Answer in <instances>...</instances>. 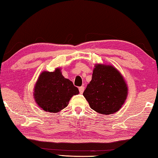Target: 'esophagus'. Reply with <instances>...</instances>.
<instances>
[{"label":"esophagus","mask_w":158,"mask_h":158,"mask_svg":"<svg viewBox=\"0 0 158 158\" xmlns=\"http://www.w3.org/2000/svg\"><path fill=\"white\" fill-rule=\"evenodd\" d=\"M84 89H85V87L84 86H81V87H79V93L80 94H83L84 93Z\"/></svg>","instance_id":"obj_1"}]
</instances>
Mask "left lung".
Wrapping results in <instances>:
<instances>
[{"label": "left lung", "instance_id": "8db88e82", "mask_svg": "<svg viewBox=\"0 0 158 158\" xmlns=\"http://www.w3.org/2000/svg\"><path fill=\"white\" fill-rule=\"evenodd\" d=\"M91 108L100 114L119 110L128 96V86L120 72L111 64H96L92 79L83 93Z\"/></svg>", "mask_w": 158, "mask_h": 158}]
</instances>
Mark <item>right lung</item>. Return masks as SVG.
Listing matches in <instances>:
<instances>
[{
  "instance_id": "right-lung-1",
  "label": "right lung",
  "mask_w": 158,
  "mask_h": 158,
  "mask_svg": "<svg viewBox=\"0 0 158 158\" xmlns=\"http://www.w3.org/2000/svg\"><path fill=\"white\" fill-rule=\"evenodd\" d=\"M79 89L69 79L64 78L61 69L42 72L35 84L34 98L44 111L56 113L68 106L72 97L79 94Z\"/></svg>"
}]
</instances>
